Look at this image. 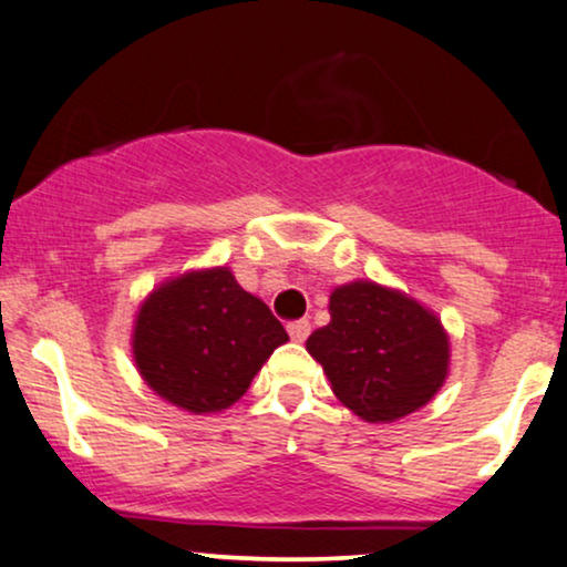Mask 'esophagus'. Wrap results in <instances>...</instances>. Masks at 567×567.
Masks as SVG:
<instances>
[{
	"label": "esophagus",
	"instance_id": "1",
	"mask_svg": "<svg viewBox=\"0 0 567 567\" xmlns=\"http://www.w3.org/2000/svg\"><path fill=\"white\" fill-rule=\"evenodd\" d=\"M286 328H289V337L291 339H295V341H305L307 337H310V331H312V326H310V320H291V323L289 326H286Z\"/></svg>",
	"mask_w": 567,
	"mask_h": 567
}]
</instances>
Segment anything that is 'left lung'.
Masks as SVG:
<instances>
[{
  "mask_svg": "<svg viewBox=\"0 0 567 567\" xmlns=\"http://www.w3.org/2000/svg\"><path fill=\"white\" fill-rule=\"evenodd\" d=\"M331 323L307 339L333 394L368 423L423 408L446 379L450 341L436 316L379 284L339 286Z\"/></svg>",
  "mask_w": 567,
  "mask_h": 567,
  "instance_id": "left-lung-1",
  "label": "left lung"
}]
</instances>
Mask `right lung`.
<instances>
[{
	"label": "right lung",
	"instance_id": "right-lung-1",
	"mask_svg": "<svg viewBox=\"0 0 567 567\" xmlns=\"http://www.w3.org/2000/svg\"><path fill=\"white\" fill-rule=\"evenodd\" d=\"M289 341L270 307L226 268L186 272L138 310L134 358L144 381L194 415L234 404L272 349Z\"/></svg>",
	"mask_w": 567,
	"mask_h": 567
}]
</instances>
